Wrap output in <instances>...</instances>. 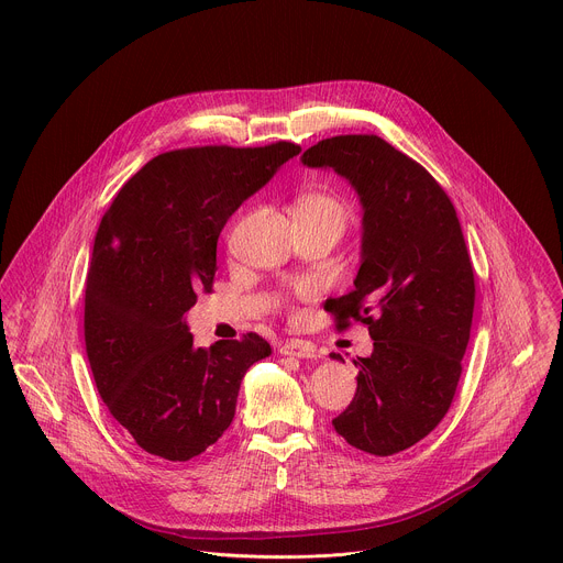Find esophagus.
I'll use <instances>...</instances> for the list:
<instances>
[{
  "instance_id": "obj_1",
  "label": "esophagus",
  "mask_w": 563,
  "mask_h": 563,
  "mask_svg": "<svg viewBox=\"0 0 563 563\" xmlns=\"http://www.w3.org/2000/svg\"><path fill=\"white\" fill-rule=\"evenodd\" d=\"M280 354L283 356H296V358H313L316 356V347L311 343L305 341H285L280 343Z\"/></svg>"
}]
</instances>
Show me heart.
I'll use <instances>...</instances> for the list:
<instances>
[{
  "mask_svg": "<svg viewBox=\"0 0 563 563\" xmlns=\"http://www.w3.org/2000/svg\"><path fill=\"white\" fill-rule=\"evenodd\" d=\"M294 213H332L343 220V205L330 194H305L298 198Z\"/></svg>",
  "mask_w": 563,
  "mask_h": 563,
  "instance_id": "b5f03b06",
  "label": "heart"
}]
</instances>
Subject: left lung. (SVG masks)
Listing matches in <instances>:
<instances>
[{
	"instance_id": "8db88e82",
	"label": "left lung",
	"mask_w": 563,
	"mask_h": 563,
	"mask_svg": "<svg viewBox=\"0 0 563 563\" xmlns=\"http://www.w3.org/2000/svg\"><path fill=\"white\" fill-rule=\"evenodd\" d=\"M300 163L358 194L361 265L330 311L339 328L365 323L374 350L354 361L356 394L332 426L350 445L389 456L428 437L456 391L474 311L463 231L439 183L378 135L328 137Z\"/></svg>"
}]
</instances>
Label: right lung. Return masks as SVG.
Listing matches in <instances>:
<instances>
[{
  "instance_id": "obj_1",
  "label": "right lung",
  "mask_w": 563,
  "mask_h": 563,
  "mask_svg": "<svg viewBox=\"0 0 563 563\" xmlns=\"http://www.w3.org/2000/svg\"><path fill=\"white\" fill-rule=\"evenodd\" d=\"M298 153L294 142L163 153L100 222L85 289L87 354L104 406L148 454L189 461L213 445L233 421L243 376L272 354L254 332L196 347L185 313L211 291L231 213Z\"/></svg>"
}]
</instances>
